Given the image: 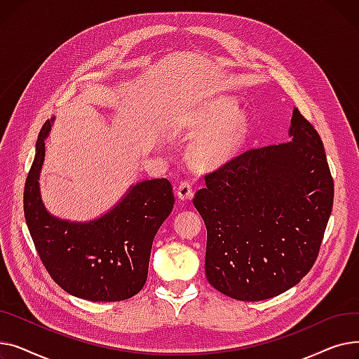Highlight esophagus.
I'll list each match as a JSON object with an SVG mask.
<instances>
[{"mask_svg": "<svg viewBox=\"0 0 359 359\" xmlns=\"http://www.w3.org/2000/svg\"><path fill=\"white\" fill-rule=\"evenodd\" d=\"M176 194L179 196V199L186 201V199H191L194 196V187L192 183L189 180H182L177 187H176Z\"/></svg>", "mask_w": 359, "mask_h": 359, "instance_id": "34e87169", "label": "esophagus"}]
</instances>
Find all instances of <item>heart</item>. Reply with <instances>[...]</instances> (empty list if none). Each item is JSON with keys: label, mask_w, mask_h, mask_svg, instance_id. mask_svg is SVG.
<instances>
[{"label": "heart", "mask_w": 359, "mask_h": 359, "mask_svg": "<svg viewBox=\"0 0 359 359\" xmlns=\"http://www.w3.org/2000/svg\"><path fill=\"white\" fill-rule=\"evenodd\" d=\"M237 107L233 103L219 102L203 109L195 115L191 126H211L212 129L198 141L195 147L196 157L203 163H219L229 158L236 147L246 135V125L237 116Z\"/></svg>", "instance_id": "1"}]
</instances>
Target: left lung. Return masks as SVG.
<instances>
[{
  "mask_svg": "<svg viewBox=\"0 0 359 359\" xmlns=\"http://www.w3.org/2000/svg\"><path fill=\"white\" fill-rule=\"evenodd\" d=\"M290 135L225 161L195 194L206 225V279L234 299L292 288L322 246L334 192L323 142L297 107Z\"/></svg>",
  "mask_w": 359,
  "mask_h": 359,
  "instance_id": "obj_1",
  "label": "left lung"
}]
</instances>
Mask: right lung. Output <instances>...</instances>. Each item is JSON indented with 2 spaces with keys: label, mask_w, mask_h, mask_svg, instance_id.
Masks as SVG:
<instances>
[{
  "label": "right lung",
  "mask_w": 359,
  "mask_h": 359,
  "mask_svg": "<svg viewBox=\"0 0 359 359\" xmlns=\"http://www.w3.org/2000/svg\"><path fill=\"white\" fill-rule=\"evenodd\" d=\"M52 121L43 123L37 137L23 195L37 255L50 278L74 297L106 303L134 297L145 285L153 240L173 210V186L167 179L141 182L110 212L91 222L52 217L37 182Z\"/></svg>",
  "instance_id": "right-lung-1"
}]
</instances>
